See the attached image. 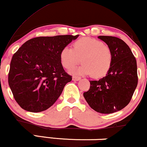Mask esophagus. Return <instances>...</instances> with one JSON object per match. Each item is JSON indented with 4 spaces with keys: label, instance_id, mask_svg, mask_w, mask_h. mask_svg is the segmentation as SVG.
Instances as JSON below:
<instances>
[{
    "label": "esophagus",
    "instance_id": "esophagus-1",
    "mask_svg": "<svg viewBox=\"0 0 147 147\" xmlns=\"http://www.w3.org/2000/svg\"><path fill=\"white\" fill-rule=\"evenodd\" d=\"M81 78L79 77H77V76H73L72 77V80L75 81V82H77V81H79L80 80Z\"/></svg>",
    "mask_w": 147,
    "mask_h": 147
}]
</instances>
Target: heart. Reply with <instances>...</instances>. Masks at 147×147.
<instances>
[{
  "label": "heart",
  "instance_id": "b5f03b06",
  "mask_svg": "<svg viewBox=\"0 0 147 147\" xmlns=\"http://www.w3.org/2000/svg\"><path fill=\"white\" fill-rule=\"evenodd\" d=\"M73 50L69 47L62 49L60 59L62 65L71 70L82 61L83 65L72 71L80 75H91L94 78L105 76L110 69L113 54L110 47L98 39L84 37L74 42Z\"/></svg>",
  "mask_w": 147,
  "mask_h": 147
}]
</instances>
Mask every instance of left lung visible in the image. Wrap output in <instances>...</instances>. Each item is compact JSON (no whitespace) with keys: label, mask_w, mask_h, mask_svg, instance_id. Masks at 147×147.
I'll list each match as a JSON object with an SVG mask.
<instances>
[{"label":"left lung","mask_w":147,"mask_h":147,"mask_svg":"<svg viewBox=\"0 0 147 147\" xmlns=\"http://www.w3.org/2000/svg\"><path fill=\"white\" fill-rule=\"evenodd\" d=\"M98 38L110 47L112 64L105 77L99 81H90V89L84 92V97L93 110L109 114L122 110L131 101L138 85L137 62L122 39L110 36Z\"/></svg>","instance_id":"1"}]
</instances>
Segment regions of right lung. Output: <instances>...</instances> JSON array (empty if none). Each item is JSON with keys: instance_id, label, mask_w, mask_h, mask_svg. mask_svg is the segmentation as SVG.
<instances>
[{"instance_id": "1", "label": "right lung", "mask_w": 147, "mask_h": 147, "mask_svg": "<svg viewBox=\"0 0 147 147\" xmlns=\"http://www.w3.org/2000/svg\"><path fill=\"white\" fill-rule=\"evenodd\" d=\"M78 36L36 37L23 43L13 55L8 83L22 109L38 113L55 104L72 80L62 66L61 51Z\"/></svg>"}]
</instances>
